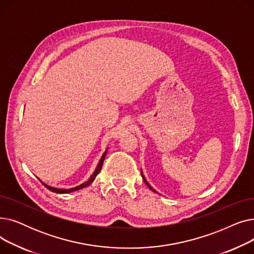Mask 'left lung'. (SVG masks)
Here are the masks:
<instances>
[{
  "label": "left lung",
  "instance_id": "8db88e82",
  "mask_svg": "<svg viewBox=\"0 0 254 254\" xmlns=\"http://www.w3.org/2000/svg\"><path fill=\"white\" fill-rule=\"evenodd\" d=\"M141 175H142V178H143V180L145 181V183H146V184H147V186H148V188H149V189H150V190H151L152 191H155V190H153V189L151 188V185H149V183L147 182V180H146V179H145V177H144V175H143V173H142V171H141ZM155 192H156V191H155Z\"/></svg>",
  "mask_w": 254,
  "mask_h": 254
}]
</instances>
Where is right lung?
Segmentation results:
<instances>
[{
  "label": "right lung",
  "mask_w": 254,
  "mask_h": 254,
  "mask_svg": "<svg viewBox=\"0 0 254 254\" xmlns=\"http://www.w3.org/2000/svg\"><path fill=\"white\" fill-rule=\"evenodd\" d=\"M107 149H108V148H107ZM107 149H106V151L103 153V155L101 156V159L99 161V164H98V166H97V168H96L95 172H93V173H92V175L89 177V179H88L87 181H85L84 183H82V184H80V185H78V186H75V188L68 189V190L52 188V186L47 185L46 183L42 182V180H41V179H39V178H38V179H39L40 181H41V183L45 186V188H46L47 190H50V191H52V192H57V193H70V192H73V191H76V190H82V189L86 188V186H88L90 183H92V182H93V180L96 179L97 175H98L99 173H100V171H101V169H102V166H103V163H104V159H105L106 154H107Z\"/></svg>",
  "instance_id": "right-lung-1"
}]
</instances>
